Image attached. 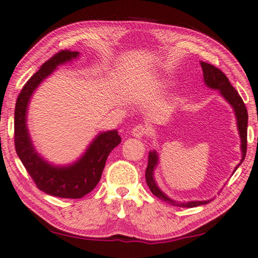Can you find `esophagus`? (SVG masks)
<instances>
[{"instance_id":"34e87169","label":"esophagus","mask_w":258,"mask_h":258,"mask_svg":"<svg viewBox=\"0 0 258 258\" xmlns=\"http://www.w3.org/2000/svg\"><path fill=\"white\" fill-rule=\"evenodd\" d=\"M131 133H132V136L136 138H142L148 133V128L144 125H138L132 130V132Z\"/></svg>"}]
</instances>
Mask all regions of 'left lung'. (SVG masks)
I'll use <instances>...</instances> for the list:
<instances>
[{
  "label": "left lung",
  "mask_w": 258,
  "mask_h": 258,
  "mask_svg": "<svg viewBox=\"0 0 258 258\" xmlns=\"http://www.w3.org/2000/svg\"><path fill=\"white\" fill-rule=\"evenodd\" d=\"M201 66L203 69L204 74V82H205L206 87L210 89L218 90L219 94L221 95V97L225 99L228 104L232 106L236 118V127L237 132H239L240 140H241V161L234 169L233 172H235L237 168L240 167V164L243 162L245 153H247V127H248V112L245 109V105L242 98L240 97L239 92H237L234 87L230 84L229 80L227 79L224 73L217 67L212 66V64L203 62L201 61ZM159 166V154H157L156 149L149 152L148 155V166L146 169V182L147 185L151 189L152 194L155 195L157 198H160L161 201L170 204L172 206H178V207H196L199 205H206L209 204L212 199L209 201H191V202H178L171 199L169 196H167L164 192L160 189V186L157 185L155 180V170L156 167Z\"/></svg>",
  "instance_id": "obj_1"
}]
</instances>
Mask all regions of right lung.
<instances>
[{
  "mask_svg": "<svg viewBox=\"0 0 258 258\" xmlns=\"http://www.w3.org/2000/svg\"><path fill=\"white\" fill-rule=\"evenodd\" d=\"M80 52L61 51L41 64L18 95L15 107V147L38 189L60 198L79 199L89 194L101 179L107 156L121 142L118 131H104L96 136L78 160L68 164H54L38 153L28 127L31 98L59 66L78 59Z\"/></svg>",
  "mask_w": 258,
  "mask_h": 258,
  "instance_id": "add662e5",
  "label": "right lung"
}]
</instances>
